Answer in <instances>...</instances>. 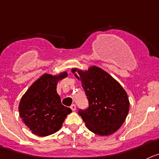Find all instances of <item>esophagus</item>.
Here are the masks:
<instances>
[{
  "label": "esophagus",
  "instance_id": "esophagus-1",
  "mask_svg": "<svg viewBox=\"0 0 159 159\" xmlns=\"http://www.w3.org/2000/svg\"><path fill=\"white\" fill-rule=\"evenodd\" d=\"M70 108H71V110H72L73 111H76V105L72 104L70 106Z\"/></svg>",
  "mask_w": 159,
  "mask_h": 159
}]
</instances>
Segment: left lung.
I'll use <instances>...</instances> for the list:
<instances>
[{"mask_svg":"<svg viewBox=\"0 0 159 159\" xmlns=\"http://www.w3.org/2000/svg\"><path fill=\"white\" fill-rule=\"evenodd\" d=\"M78 80L89 100V107L80 109L87 128L100 136L113 134L124 123L129 110L128 95L121 84L98 66L88 70H71Z\"/></svg>","mask_w":159,"mask_h":159,"instance_id":"obj_1","label":"left lung"}]
</instances>
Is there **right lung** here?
Returning a JSON list of instances; mask_svg holds the SVG:
<instances>
[{"label":"right lung","instance_id":"add662e5","mask_svg":"<svg viewBox=\"0 0 159 159\" xmlns=\"http://www.w3.org/2000/svg\"><path fill=\"white\" fill-rule=\"evenodd\" d=\"M66 77V71L54 76L44 74L22 97L19 105V115L34 134L46 136L56 133L66 115L72 112L70 108L62 104L56 92L58 81Z\"/></svg>","mask_w":159,"mask_h":159}]
</instances>
